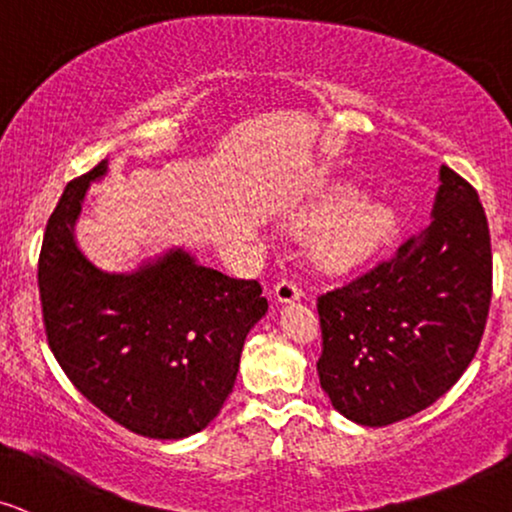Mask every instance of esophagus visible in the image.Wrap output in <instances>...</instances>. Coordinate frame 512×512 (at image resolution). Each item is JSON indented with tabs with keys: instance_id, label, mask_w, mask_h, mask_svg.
<instances>
[{
	"instance_id": "34e87169",
	"label": "esophagus",
	"mask_w": 512,
	"mask_h": 512,
	"mask_svg": "<svg viewBox=\"0 0 512 512\" xmlns=\"http://www.w3.org/2000/svg\"><path fill=\"white\" fill-rule=\"evenodd\" d=\"M275 299L280 301V304H289V301L301 299V287L296 285L292 277H282L275 285Z\"/></svg>"
}]
</instances>
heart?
Segmentation results:
<instances>
[{
  "instance_id": "b5f03b06",
  "label": "heart",
  "mask_w": 512,
  "mask_h": 512,
  "mask_svg": "<svg viewBox=\"0 0 512 512\" xmlns=\"http://www.w3.org/2000/svg\"><path fill=\"white\" fill-rule=\"evenodd\" d=\"M313 225L327 223L315 237V258L327 268H351L387 242L394 230L391 208L358 201L353 189H337L313 211Z\"/></svg>"
}]
</instances>
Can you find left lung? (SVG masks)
Returning a JSON list of instances; mask_svg holds the SVG:
<instances>
[{
	"mask_svg": "<svg viewBox=\"0 0 512 512\" xmlns=\"http://www.w3.org/2000/svg\"><path fill=\"white\" fill-rule=\"evenodd\" d=\"M432 223L368 273L318 296L320 387L358 425L432 406L463 375L491 304V237L477 189L441 166Z\"/></svg>",
	"mask_w": 512,
	"mask_h": 512,
	"instance_id": "8db88e82",
	"label": "left lung"
}]
</instances>
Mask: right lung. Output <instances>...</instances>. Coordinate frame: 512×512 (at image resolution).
<instances>
[{
    "instance_id": "1",
    "label": "right lung",
    "mask_w": 512,
    "mask_h": 512,
    "mask_svg": "<svg viewBox=\"0 0 512 512\" xmlns=\"http://www.w3.org/2000/svg\"><path fill=\"white\" fill-rule=\"evenodd\" d=\"M71 180L47 220L37 287L49 349L75 389L149 439L197 434L223 408L246 334L268 311L256 280L170 251L132 275L94 268L73 239L90 180Z\"/></svg>"
}]
</instances>
